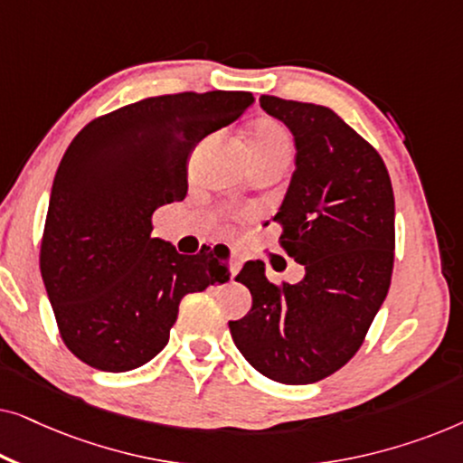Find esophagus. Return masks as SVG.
Instances as JSON below:
<instances>
[{
    "instance_id": "34e87169",
    "label": "esophagus",
    "mask_w": 463,
    "mask_h": 463,
    "mask_svg": "<svg viewBox=\"0 0 463 463\" xmlns=\"http://www.w3.org/2000/svg\"><path fill=\"white\" fill-rule=\"evenodd\" d=\"M230 268H232V276H236L240 268H242V252L236 249H230Z\"/></svg>"
}]
</instances>
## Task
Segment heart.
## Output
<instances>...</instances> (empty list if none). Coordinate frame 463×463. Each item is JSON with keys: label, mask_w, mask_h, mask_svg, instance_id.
<instances>
[{"label": "heart", "mask_w": 463, "mask_h": 463, "mask_svg": "<svg viewBox=\"0 0 463 463\" xmlns=\"http://www.w3.org/2000/svg\"><path fill=\"white\" fill-rule=\"evenodd\" d=\"M249 149L252 157L274 156V154H290V137L276 119H261L252 126L249 137Z\"/></svg>", "instance_id": "obj_1"}]
</instances>
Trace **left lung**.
I'll return each instance as SVG.
<instances>
[{
	"label": "left lung",
	"mask_w": 463,
	"mask_h": 463,
	"mask_svg": "<svg viewBox=\"0 0 463 463\" xmlns=\"http://www.w3.org/2000/svg\"><path fill=\"white\" fill-rule=\"evenodd\" d=\"M259 103L295 138V173L274 221L306 276L278 287L263 261H246L236 280L252 307L230 331L261 375L316 383L358 352L388 295L394 192L382 156L333 109L265 94Z\"/></svg>",
	"instance_id": "left-lung-1"
}]
</instances>
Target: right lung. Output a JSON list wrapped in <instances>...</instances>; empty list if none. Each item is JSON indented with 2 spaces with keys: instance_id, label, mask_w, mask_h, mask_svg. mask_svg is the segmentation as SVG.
I'll use <instances>...</instances> for the list:
<instances>
[{
  "instance_id": "add662e5",
  "label": "right lung",
  "mask_w": 463,
  "mask_h": 463,
  "mask_svg": "<svg viewBox=\"0 0 463 463\" xmlns=\"http://www.w3.org/2000/svg\"><path fill=\"white\" fill-rule=\"evenodd\" d=\"M250 92L143 99L92 119L56 170L40 268L65 345L107 373L143 366L168 344L187 293L230 280L206 252L151 238L156 208L187 194V160L236 122Z\"/></svg>"
}]
</instances>
